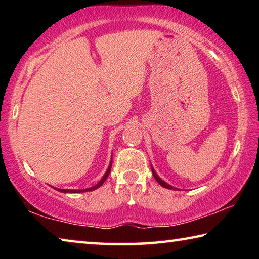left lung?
I'll use <instances>...</instances> for the list:
<instances>
[{
  "label": "left lung",
  "mask_w": 259,
  "mask_h": 259,
  "mask_svg": "<svg viewBox=\"0 0 259 259\" xmlns=\"http://www.w3.org/2000/svg\"><path fill=\"white\" fill-rule=\"evenodd\" d=\"M152 172H153V176H154V178L156 179V182H157V183H159L161 186H163V187H165V188H169V190H172V188H174V190H175V187H172V186H170V185H168V184H166V183H164L163 181H162V179H161V178H160L159 176H157V175L155 174V171H154V169H153V168H152Z\"/></svg>",
  "instance_id": "obj_1"
}]
</instances>
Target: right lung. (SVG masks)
<instances>
[{"mask_svg": "<svg viewBox=\"0 0 259 259\" xmlns=\"http://www.w3.org/2000/svg\"><path fill=\"white\" fill-rule=\"evenodd\" d=\"M111 168H112V162L111 163H109V166H108V169H107V171H106V174L104 175V177L100 179V182L97 184V185H95V186H93V187H90V188H85V190H58V191H60V192H64V193H83V192H90V191H94V190H96V188H98V187H100L104 184V182L106 181V178L108 177V175H109V172H111Z\"/></svg>", "mask_w": 259, "mask_h": 259, "instance_id": "obj_1", "label": "right lung"}]
</instances>
